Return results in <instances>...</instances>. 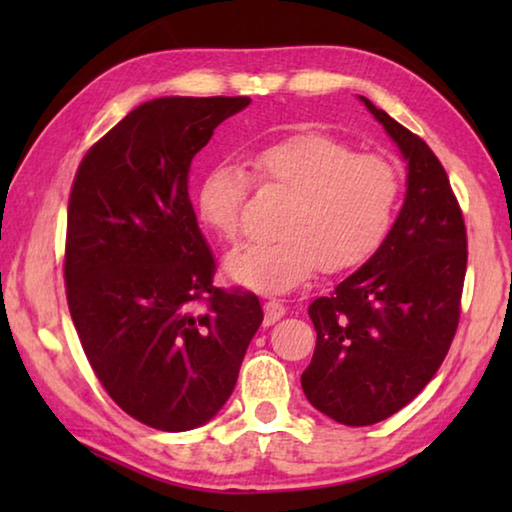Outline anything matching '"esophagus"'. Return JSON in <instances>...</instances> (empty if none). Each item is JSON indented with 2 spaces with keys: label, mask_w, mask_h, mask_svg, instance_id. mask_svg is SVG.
Wrapping results in <instances>:
<instances>
[{
  "label": "esophagus",
  "mask_w": 512,
  "mask_h": 512,
  "mask_svg": "<svg viewBox=\"0 0 512 512\" xmlns=\"http://www.w3.org/2000/svg\"><path fill=\"white\" fill-rule=\"evenodd\" d=\"M287 314V307L282 305L280 300H268L264 302V325H273Z\"/></svg>",
  "instance_id": "34e87169"
}]
</instances>
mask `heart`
<instances>
[{
    "mask_svg": "<svg viewBox=\"0 0 512 512\" xmlns=\"http://www.w3.org/2000/svg\"><path fill=\"white\" fill-rule=\"evenodd\" d=\"M257 178L291 194L280 239L244 244L225 257L232 282L257 293H287L318 266L325 273L357 268L391 235L402 198V173L379 153H354L327 133H293L262 146L253 158ZM248 171L221 160L196 187V214L219 239L239 235Z\"/></svg>",
    "mask_w": 512,
    "mask_h": 512,
    "instance_id": "heart-1",
    "label": "heart"
}]
</instances>
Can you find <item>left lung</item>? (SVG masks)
Listing matches in <instances>:
<instances>
[{
	"label": "left lung",
	"mask_w": 512,
	"mask_h": 512,
	"mask_svg": "<svg viewBox=\"0 0 512 512\" xmlns=\"http://www.w3.org/2000/svg\"><path fill=\"white\" fill-rule=\"evenodd\" d=\"M359 99L402 153L406 196L377 253L309 305L316 350L302 391L348 427L391 418L436 375L458 327L467 266L463 214L443 164L418 135Z\"/></svg>",
	"instance_id": "obj_1"
}]
</instances>
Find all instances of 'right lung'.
Returning <instances> with one entry per match:
<instances>
[{"label":"right lung","instance_id":"obj_1","mask_svg":"<svg viewBox=\"0 0 512 512\" xmlns=\"http://www.w3.org/2000/svg\"><path fill=\"white\" fill-rule=\"evenodd\" d=\"M248 97L146 101L85 153L67 210V305L94 375L162 431L210 422L235 391L264 311L212 284L189 169ZM205 299L208 309L194 312Z\"/></svg>","mask_w":512,"mask_h":512}]
</instances>
